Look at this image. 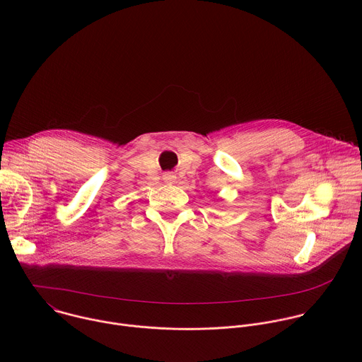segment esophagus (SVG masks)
Returning a JSON list of instances; mask_svg holds the SVG:
<instances>
[{"label": "esophagus", "instance_id": "34e87169", "mask_svg": "<svg viewBox=\"0 0 362 362\" xmlns=\"http://www.w3.org/2000/svg\"><path fill=\"white\" fill-rule=\"evenodd\" d=\"M175 179H176V176H175L172 172H166V173L163 175V180H165V182H170V183H172V182H175Z\"/></svg>", "mask_w": 362, "mask_h": 362}]
</instances>
